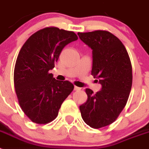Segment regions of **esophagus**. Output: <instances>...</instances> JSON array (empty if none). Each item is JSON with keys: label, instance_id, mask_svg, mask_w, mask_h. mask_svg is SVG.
Wrapping results in <instances>:
<instances>
[{"label": "esophagus", "instance_id": "1", "mask_svg": "<svg viewBox=\"0 0 149 149\" xmlns=\"http://www.w3.org/2000/svg\"><path fill=\"white\" fill-rule=\"evenodd\" d=\"M74 89L75 91H79V90H81V88L80 87H77V86H74Z\"/></svg>", "mask_w": 149, "mask_h": 149}]
</instances>
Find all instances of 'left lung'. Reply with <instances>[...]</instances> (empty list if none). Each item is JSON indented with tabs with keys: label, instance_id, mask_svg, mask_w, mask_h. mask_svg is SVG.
I'll use <instances>...</instances> for the list:
<instances>
[{
	"label": "left lung",
	"instance_id": "8db88e82",
	"mask_svg": "<svg viewBox=\"0 0 149 149\" xmlns=\"http://www.w3.org/2000/svg\"><path fill=\"white\" fill-rule=\"evenodd\" d=\"M77 35L93 50L92 75L102 86L95 94L86 89L87 101L80 110L85 123L98 129L115 122L125 107L132 86V65L125 47L109 31Z\"/></svg>",
	"mask_w": 149,
	"mask_h": 149
}]
</instances>
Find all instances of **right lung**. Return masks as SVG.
<instances>
[{
  "label": "right lung",
  "instance_id": "add662e5",
  "mask_svg": "<svg viewBox=\"0 0 149 149\" xmlns=\"http://www.w3.org/2000/svg\"><path fill=\"white\" fill-rule=\"evenodd\" d=\"M78 39L73 31L48 27L38 30L21 48L14 69L18 104L36 124H48L58 116L62 104L74 89L68 81H57L49 73L63 48Z\"/></svg>",
  "mask_w": 149,
  "mask_h": 149
}]
</instances>
